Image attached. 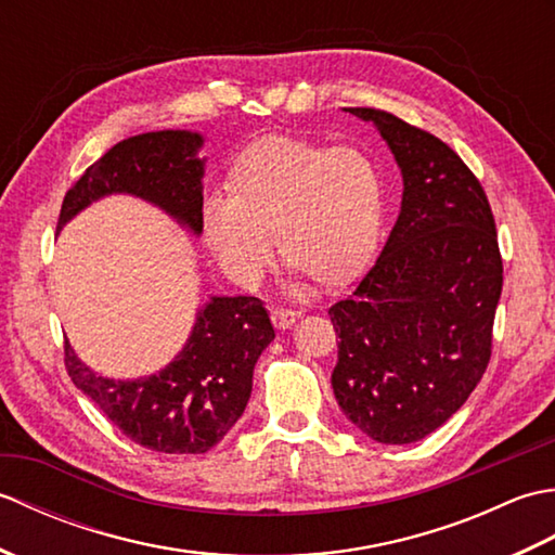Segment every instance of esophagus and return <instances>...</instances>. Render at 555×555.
<instances>
[{
	"mask_svg": "<svg viewBox=\"0 0 555 555\" xmlns=\"http://www.w3.org/2000/svg\"><path fill=\"white\" fill-rule=\"evenodd\" d=\"M298 312L296 310H286V308H271V322L279 328V332H286L298 320Z\"/></svg>",
	"mask_w": 555,
	"mask_h": 555,
	"instance_id": "esophagus-1",
	"label": "esophagus"
}]
</instances>
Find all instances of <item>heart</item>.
<instances>
[{
	"label": "heart",
	"mask_w": 555,
	"mask_h": 555,
	"mask_svg": "<svg viewBox=\"0 0 555 555\" xmlns=\"http://www.w3.org/2000/svg\"><path fill=\"white\" fill-rule=\"evenodd\" d=\"M227 197L203 209V233L238 284H255L279 238L284 264L317 288H346L370 269L382 243L386 188L376 164L352 147L262 135L229 164Z\"/></svg>",
	"instance_id": "obj_1"
}]
</instances>
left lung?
Wrapping results in <instances>:
<instances>
[{
  "label": "left lung",
  "instance_id": "left-lung-1",
  "mask_svg": "<svg viewBox=\"0 0 555 555\" xmlns=\"http://www.w3.org/2000/svg\"><path fill=\"white\" fill-rule=\"evenodd\" d=\"M372 121L403 173V203L376 264L332 305L344 415L379 443H415L463 408L491 358L503 288L496 223L477 176L443 140L398 116Z\"/></svg>",
  "mask_w": 555,
  "mask_h": 555
}]
</instances>
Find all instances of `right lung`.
Listing matches in <instances>:
<instances>
[{
    "label": "right lung",
    "instance_id": "1",
    "mask_svg": "<svg viewBox=\"0 0 555 555\" xmlns=\"http://www.w3.org/2000/svg\"><path fill=\"white\" fill-rule=\"evenodd\" d=\"M205 138L191 131L140 133L116 143L66 193L56 231L107 195H133L203 233ZM274 340L269 312L253 296H211L197 310L183 350L157 374L109 379L90 370L66 340L74 382L128 439L159 453H207L250 400L257 358Z\"/></svg>",
    "mask_w": 555,
    "mask_h": 555
}]
</instances>
